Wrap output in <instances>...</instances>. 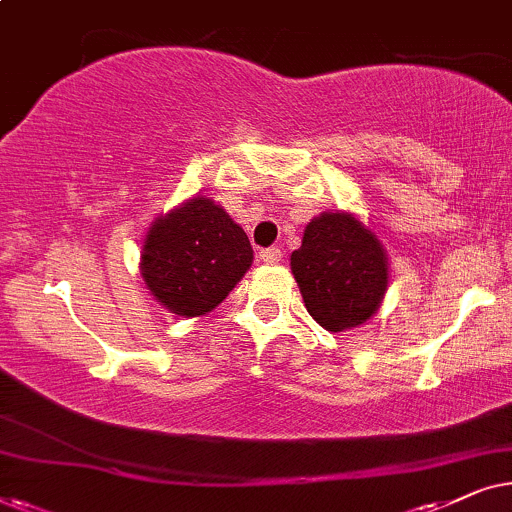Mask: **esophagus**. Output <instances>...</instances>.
<instances>
[{
    "instance_id": "1",
    "label": "esophagus",
    "mask_w": 512,
    "mask_h": 512,
    "mask_svg": "<svg viewBox=\"0 0 512 512\" xmlns=\"http://www.w3.org/2000/svg\"><path fill=\"white\" fill-rule=\"evenodd\" d=\"M281 257H283V250L281 248H264L262 252H260V260L264 262V264H278L281 262Z\"/></svg>"
}]
</instances>
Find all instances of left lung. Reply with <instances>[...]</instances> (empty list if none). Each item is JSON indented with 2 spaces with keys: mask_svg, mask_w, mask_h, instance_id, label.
Listing matches in <instances>:
<instances>
[{
  "mask_svg": "<svg viewBox=\"0 0 512 512\" xmlns=\"http://www.w3.org/2000/svg\"><path fill=\"white\" fill-rule=\"evenodd\" d=\"M290 267L306 311L330 332L365 323L388 283L379 241L346 213H325L306 224L302 248L292 252Z\"/></svg>",
  "mask_w": 512,
  "mask_h": 512,
  "instance_id": "obj_1",
  "label": "left lung"
}]
</instances>
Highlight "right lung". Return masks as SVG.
<instances>
[{"label":"right lung","instance_id":"add662e5","mask_svg":"<svg viewBox=\"0 0 512 512\" xmlns=\"http://www.w3.org/2000/svg\"><path fill=\"white\" fill-rule=\"evenodd\" d=\"M252 264L245 231L210 199H192L147 231L140 271L177 316H201L222 302Z\"/></svg>","mask_w":512,"mask_h":512}]
</instances>
